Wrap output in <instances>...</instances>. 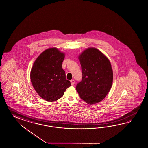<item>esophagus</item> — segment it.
<instances>
[{
  "label": "esophagus",
  "mask_w": 148,
  "mask_h": 148,
  "mask_svg": "<svg viewBox=\"0 0 148 148\" xmlns=\"http://www.w3.org/2000/svg\"><path fill=\"white\" fill-rule=\"evenodd\" d=\"M71 85H74V83H75V81L74 80V79H72L71 81Z\"/></svg>",
  "instance_id": "obj_1"
}]
</instances>
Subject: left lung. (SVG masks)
I'll return each instance as SVG.
<instances>
[{
	"mask_svg": "<svg viewBox=\"0 0 148 148\" xmlns=\"http://www.w3.org/2000/svg\"><path fill=\"white\" fill-rule=\"evenodd\" d=\"M82 79L76 89L82 100L90 104L102 101L112 85L113 74L108 58L94 47H89L79 56Z\"/></svg>",
	"mask_w": 148,
	"mask_h": 148,
	"instance_id": "left-lung-1",
	"label": "left lung"
}]
</instances>
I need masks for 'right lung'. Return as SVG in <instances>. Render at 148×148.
Instances as JSON below:
<instances>
[{"label": "right lung", "instance_id": "right-lung-1", "mask_svg": "<svg viewBox=\"0 0 148 148\" xmlns=\"http://www.w3.org/2000/svg\"><path fill=\"white\" fill-rule=\"evenodd\" d=\"M64 58V53L58 48H48L37 57L31 69L30 81L33 88L39 97L48 102L60 99L71 86L62 68Z\"/></svg>", "mask_w": 148, "mask_h": 148}]
</instances>
